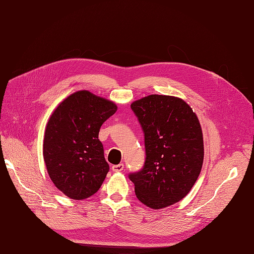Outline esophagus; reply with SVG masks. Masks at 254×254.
Instances as JSON below:
<instances>
[{
    "label": "esophagus",
    "mask_w": 254,
    "mask_h": 254,
    "mask_svg": "<svg viewBox=\"0 0 254 254\" xmlns=\"http://www.w3.org/2000/svg\"><path fill=\"white\" fill-rule=\"evenodd\" d=\"M123 170H124V164H123V163H120L118 165H112V171L113 172H122Z\"/></svg>",
    "instance_id": "esophagus-1"
}]
</instances>
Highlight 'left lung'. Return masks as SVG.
<instances>
[{
    "mask_svg": "<svg viewBox=\"0 0 254 254\" xmlns=\"http://www.w3.org/2000/svg\"><path fill=\"white\" fill-rule=\"evenodd\" d=\"M144 132L145 163L129 175L139 200L151 209L180 201L194 187L203 163L197 115L183 99L152 94L131 104Z\"/></svg>",
    "mask_w": 254,
    "mask_h": 254,
    "instance_id": "8db88e82",
    "label": "left lung"
}]
</instances>
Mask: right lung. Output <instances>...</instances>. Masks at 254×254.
I'll return each instance as SVG.
<instances>
[{
  "instance_id": "right-lung-1",
  "label": "right lung",
  "mask_w": 254,
  "mask_h": 254,
  "mask_svg": "<svg viewBox=\"0 0 254 254\" xmlns=\"http://www.w3.org/2000/svg\"><path fill=\"white\" fill-rule=\"evenodd\" d=\"M117 110L113 102L82 90L67 96L51 115L43 158L51 180L67 197L81 200L102 187L109 164L98 132Z\"/></svg>"
}]
</instances>
